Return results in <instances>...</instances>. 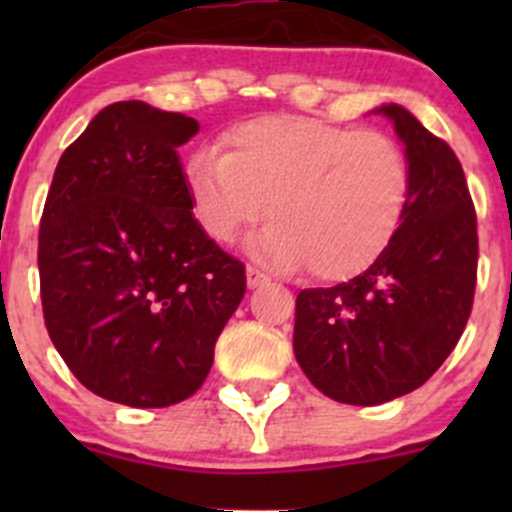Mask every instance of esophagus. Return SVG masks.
I'll use <instances>...</instances> for the list:
<instances>
[{"instance_id":"34e87169","label":"esophagus","mask_w":512,"mask_h":512,"mask_svg":"<svg viewBox=\"0 0 512 512\" xmlns=\"http://www.w3.org/2000/svg\"><path fill=\"white\" fill-rule=\"evenodd\" d=\"M267 282H270V277L265 275V272H260L257 270V267H247V287L250 289H255V287H262V285H267Z\"/></svg>"}]
</instances>
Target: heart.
I'll return each instance as SVG.
<instances>
[{"mask_svg": "<svg viewBox=\"0 0 512 512\" xmlns=\"http://www.w3.org/2000/svg\"><path fill=\"white\" fill-rule=\"evenodd\" d=\"M220 146L195 151L183 170L195 223L220 245L255 225L267 203L272 223L257 255L339 282L369 270L399 235L411 168L386 133L262 116L227 128Z\"/></svg>", "mask_w": 512, "mask_h": 512, "instance_id": "obj_1", "label": "heart"}]
</instances>
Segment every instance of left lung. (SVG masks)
<instances>
[{
    "label": "left lung",
    "instance_id": "1",
    "mask_svg": "<svg viewBox=\"0 0 512 512\" xmlns=\"http://www.w3.org/2000/svg\"><path fill=\"white\" fill-rule=\"evenodd\" d=\"M394 121L411 168V198L389 250L334 287L302 289L294 356L329 399L376 406L426 384L456 349L478 277L476 208L461 160L404 106Z\"/></svg>",
    "mask_w": 512,
    "mask_h": 512
}]
</instances>
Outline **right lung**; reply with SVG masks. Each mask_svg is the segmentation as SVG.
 <instances>
[{"label":"right lung","instance_id":"1","mask_svg":"<svg viewBox=\"0 0 512 512\" xmlns=\"http://www.w3.org/2000/svg\"><path fill=\"white\" fill-rule=\"evenodd\" d=\"M183 113L118 101L59 158L39 225L46 332L96 396L163 409L193 396L245 294V265L195 223Z\"/></svg>","mask_w":512,"mask_h":512}]
</instances>
